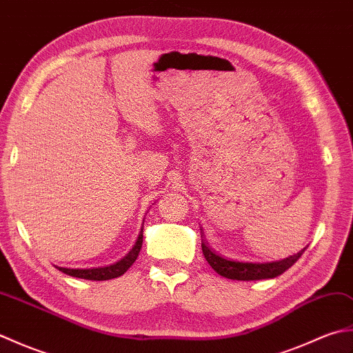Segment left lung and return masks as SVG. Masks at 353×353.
I'll list each match as a JSON object with an SVG mask.
<instances>
[{"label": "left lung", "mask_w": 353, "mask_h": 353, "mask_svg": "<svg viewBox=\"0 0 353 353\" xmlns=\"http://www.w3.org/2000/svg\"><path fill=\"white\" fill-rule=\"evenodd\" d=\"M305 249H302L299 253L291 254V256H288V258H283L281 261L243 262V261H234V259H228V258L220 256V254H216L215 252L209 249L205 243V239H201V250H203L208 264L211 265L220 276L228 277V279H234V281L273 279V277H277L283 272H287V270L292 264H294L299 258L302 256Z\"/></svg>", "instance_id": "left-lung-1"}]
</instances>
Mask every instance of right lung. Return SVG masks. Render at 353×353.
<instances>
[{"mask_svg":"<svg viewBox=\"0 0 353 353\" xmlns=\"http://www.w3.org/2000/svg\"><path fill=\"white\" fill-rule=\"evenodd\" d=\"M142 232H144V223H142V228L139 235L137 238V243L133 244L130 252L125 254L124 258L119 259L118 262L108 267H97V268H65V267H57L59 272H62L72 277H79V279H88V281H108V279H115V277L124 274L130 265L137 261L138 254L142 247Z\"/></svg>","mask_w":353,"mask_h":353,"instance_id":"1","label":"right lung"}]
</instances>
